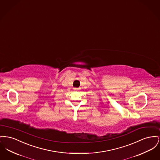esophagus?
<instances>
[{"mask_svg": "<svg viewBox=\"0 0 160 160\" xmlns=\"http://www.w3.org/2000/svg\"><path fill=\"white\" fill-rule=\"evenodd\" d=\"M73 90H75V91H77V90H79V88L75 87V88H73Z\"/></svg>", "mask_w": 160, "mask_h": 160, "instance_id": "1", "label": "esophagus"}]
</instances>
